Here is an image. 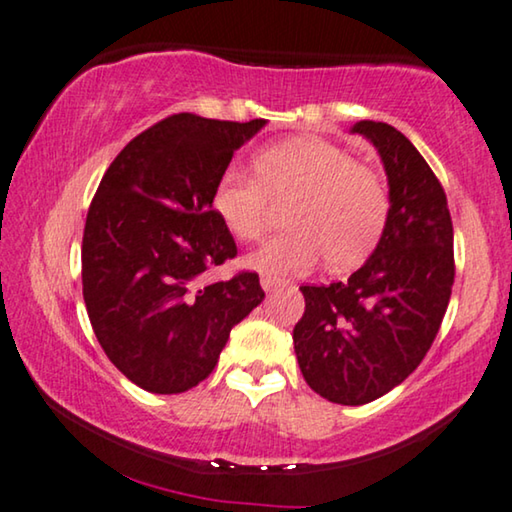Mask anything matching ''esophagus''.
Masks as SVG:
<instances>
[{"instance_id":"obj_1","label":"esophagus","mask_w":512,"mask_h":512,"mask_svg":"<svg viewBox=\"0 0 512 512\" xmlns=\"http://www.w3.org/2000/svg\"><path fill=\"white\" fill-rule=\"evenodd\" d=\"M261 286L263 291H274V288L281 286V281L277 277H268V274H265V277H261Z\"/></svg>"}]
</instances>
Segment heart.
Returning a JSON list of instances; mask_svg holds the SVG:
<instances>
[{
  "mask_svg": "<svg viewBox=\"0 0 512 512\" xmlns=\"http://www.w3.org/2000/svg\"><path fill=\"white\" fill-rule=\"evenodd\" d=\"M256 177L226 168L212 189V212L233 238L256 242L268 231L272 201H291V231L247 258L251 270L281 277L314 268L351 270L379 244L388 221L381 177L323 138H293L256 157Z\"/></svg>",
  "mask_w": 512,
  "mask_h": 512,
  "instance_id": "heart-1",
  "label": "heart"
}]
</instances>
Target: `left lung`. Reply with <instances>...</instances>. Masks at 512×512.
<instances>
[{"instance_id": "left-lung-1", "label": "left lung", "mask_w": 512, "mask_h": 512, "mask_svg": "<svg viewBox=\"0 0 512 512\" xmlns=\"http://www.w3.org/2000/svg\"><path fill=\"white\" fill-rule=\"evenodd\" d=\"M379 152L388 175V221L360 270L330 286H300L305 314L293 328L309 388L360 406L402 383L432 346L455 281L453 221L441 182L402 131L351 127Z\"/></svg>"}]
</instances>
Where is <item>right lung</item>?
Listing matches in <instances>:
<instances>
[{"label": "right lung", "mask_w": 512, "mask_h": 512, "mask_svg": "<svg viewBox=\"0 0 512 512\" xmlns=\"http://www.w3.org/2000/svg\"><path fill=\"white\" fill-rule=\"evenodd\" d=\"M263 127L170 115L133 138L96 189L83 298L101 348L138 388L175 395L207 379L233 325L265 298L256 272L205 281L238 254L212 212V189Z\"/></svg>", "instance_id": "1"}]
</instances>
